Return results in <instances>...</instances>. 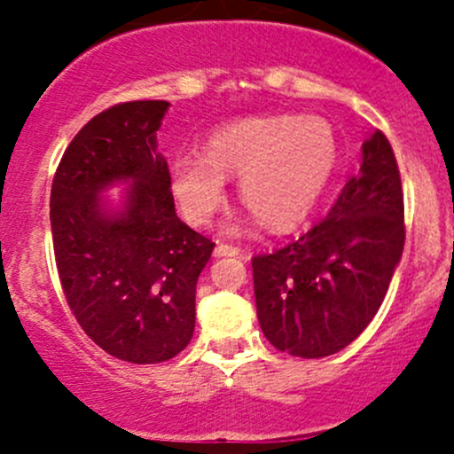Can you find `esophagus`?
I'll return each mask as SVG.
<instances>
[{"label":"esophagus","mask_w":454,"mask_h":454,"mask_svg":"<svg viewBox=\"0 0 454 454\" xmlns=\"http://www.w3.org/2000/svg\"><path fill=\"white\" fill-rule=\"evenodd\" d=\"M215 254L217 256H241L244 254V250H241L239 246H232V244H217Z\"/></svg>","instance_id":"1"}]
</instances>
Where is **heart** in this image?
<instances>
[{
	"label": "heart",
	"mask_w": 454,
	"mask_h": 454,
	"mask_svg": "<svg viewBox=\"0 0 454 454\" xmlns=\"http://www.w3.org/2000/svg\"><path fill=\"white\" fill-rule=\"evenodd\" d=\"M338 158V136L325 118H248L215 131L206 155L173 160L171 189L186 222L206 226L226 201L223 176H237V195L259 222L287 231L316 208Z\"/></svg>",
	"instance_id": "1"
}]
</instances>
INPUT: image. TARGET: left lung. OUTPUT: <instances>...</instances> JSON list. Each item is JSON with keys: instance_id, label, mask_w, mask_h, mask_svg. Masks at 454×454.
I'll return each instance as SVG.
<instances>
[{"instance_id": "obj_1", "label": "left lung", "mask_w": 454, "mask_h": 454, "mask_svg": "<svg viewBox=\"0 0 454 454\" xmlns=\"http://www.w3.org/2000/svg\"><path fill=\"white\" fill-rule=\"evenodd\" d=\"M404 239L400 168L391 142L375 129L327 217L283 248L253 256L265 338L299 358L345 349L378 314Z\"/></svg>"}]
</instances>
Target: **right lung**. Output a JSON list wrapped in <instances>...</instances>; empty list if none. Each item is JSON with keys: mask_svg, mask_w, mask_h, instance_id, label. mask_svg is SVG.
I'll use <instances>...</instances> for the list:
<instances>
[{"mask_svg": "<svg viewBox=\"0 0 454 454\" xmlns=\"http://www.w3.org/2000/svg\"><path fill=\"white\" fill-rule=\"evenodd\" d=\"M167 100L105 109L67 145L50 193L54 259L81 329L134 364L176 358L195 329V286L215 244L176 215L171 173L155 151ZM131 179L122 214L98 193Z\"/></svg>", "mask_w": 454, "mask_h": 454, "instance_id": "obj_1", "label": "right lung"}]
</instances>
